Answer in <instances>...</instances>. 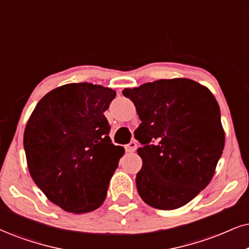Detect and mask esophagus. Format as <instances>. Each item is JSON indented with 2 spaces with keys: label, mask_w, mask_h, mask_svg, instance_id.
Masks as SVG:
<instances>
[{
  "label": "esophagus",
  "mask_w": 249,
  "mask_h": 249,
  "mask_svg": "<svg viewBox=\"0 0 249 249\" xmlns=\"http://www.w3.org/2000/svg\"><path fill=\"white\" fill-rule=\"evenodd\" d=\"M136 149H137V144L136 142H134V141H131L129 144L125 145V151L127 152H134Z\"/></svg>",
  "instance_id": "1"
}]
</instances>
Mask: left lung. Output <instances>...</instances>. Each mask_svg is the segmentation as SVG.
<instances>
[{"label":"left lung","mask_w":249,"mask_h":249,"mask_svg":"<svg viewBox=\"0 0 249 249\" xmlns=\"http://www.w3.org/2000/svg\"><path fill=\"white\" fill-rule=\"evenodd\" d=\"M122 93L142 121L135 131L142 144L141 198L160 210L183 207L209 185L225 145L216 98L189 78L159 79Z\"/></svg>","instance_id":"8db88e82"}]
</instances>
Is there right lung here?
I'll return each mask as SVG.
<instances>
[{
	"label": "right lung",
	"instance_id": "right-lung-1",
	"mask_svg": "<svg viewBox=\"0 0 249 249\" xmlns=\"http://www.w3.org/2000/svg\"><path fill=\"white\" fill-rule=\"evenodd\" d=\"M116 92L70 83L45 94L25 130L27 167L36 185L61 209L87 213L105 201L124 149L110 141L104 115Z\"/></svg>",
	"mask_w": 249,
	"mask_h": 249
}]
</instances>
